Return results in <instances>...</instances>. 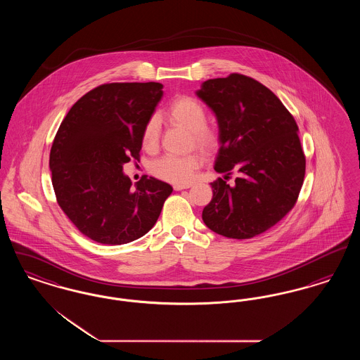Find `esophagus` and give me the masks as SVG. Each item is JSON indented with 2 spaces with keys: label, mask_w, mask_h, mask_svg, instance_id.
I'll return each instance as SVG.
<instances>
[{
  "label": "esophagus",
  "mask_w": 360,
  "mask_h": 360,
  "mask_svg": "<svg viewBox=\"0 0 360 360\" xmlns=\"http://www.w3.org/2000/svg\"><path fill=\"white\" fill-rule=\"evenodd\" d=\"M191 188V185L190 184H186V185H181V184H176V185H174V190H176V191H179V190H184V188Z\"/></svg>",
  "instance_id": "obj_1"
}]
</instances>
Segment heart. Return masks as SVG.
Instances as JSON below:
<instances>
[{"mask_svg": "<svg viewBox=\"0 0 360 360\" xmlns=\"http://www.w3.org/2000/svg\"><path fill=\"white\" fill-rule=\"evenodd\" d=\"M166 119L181 125L188 132H191L193 143L205 153H210L219 144V136L216 131L206 127V110L202 103L191 97H176L169 105ZM159 120L158 117H150L146 122L141 132V146L147 151H154L159 144ZM201 156L198 154L186 155V156H174L166 155L151 165V172L155 176L169 181L172 184H188L195 172L201 166Z\"/></svg>", "mask_w": 360, "mask_h": 360, "instance_id": "1", "label": "heart"}]
</instances>
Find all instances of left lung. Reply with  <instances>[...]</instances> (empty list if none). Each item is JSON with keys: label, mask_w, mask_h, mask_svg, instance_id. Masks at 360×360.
<instances>
[{"label": "left lung", "mask_w": 360, "mask_h": 360, "mask_svg": "<svg viewBox=\"0 0 360 360\" xmlns=\"http://www.w3.org/2000/svg\"><path fill=\"white\" fill-rule=\"evenodd\" d=\"M197 97L213 110L220 150L214 170L221 178L202 210L209 229L232 239H251L281 221L295 204L305 176L298 127L274 93L255 79L231 74L202 82Z\"/></svg>", "instance_id": "8db88e82"}]
</instances>
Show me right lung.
I'll list each match as a JSON object with an SVG mask.
<instances>
[{
  "label": "right lung",
  "mask_w": 360,
  "mask_h": 360,
  "mask_svg": "<svg viewBox=\"0 0 360 360\" xmlns=\"http://www.w3.org/2000/svg\"><path fill=\"white\" fill-rule=\"evenodd\" d=\"M162 89L158 82L98 86L71 106L56 132L50 153L56 201L89 239L120 245L144 236L172 194L154 176L132 188L122 172L124 163L139 159Z\"/></svg>",
  "instance_id": "obj_1"
}]
</instances>
